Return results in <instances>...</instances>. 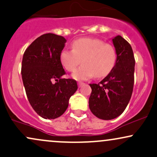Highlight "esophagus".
Here are the masks:
<instances>
[{
	"instance_id": "34e87169",
	"label": "esophagus",
	"mask_w": 157,
	"mask_h": 157,
	"mask_svg": "<svg viewBox=\"0 0 157 157\" xmlns=\"http://www.w3.org/2000/svg\"><path fill=\"white\" fill-rule=\"evenodd\" d=\"M84 85H85L84 82H78V87H79V88H81V87H82V86H84Z\"/></svg>"
}]
</instances>
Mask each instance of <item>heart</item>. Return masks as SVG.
I'll list each match as a JSON object with an SVG mask.
<instances>
[{
	"label": "heart",
	"mask_w": 157,
	"mask_h": 157,
	"mask_svg": "<svg viewBox=\"0 0 157 157\" xmlns=\"http://www.w3.org/2000/svg\"><path fill=\"white\" fill-rule=\"evenodd\" d=\"M71 46L72 50L61 51L60 60L63 67L71 72L75 71L82 60V66L72 75L76 80H86L94 76L97 78L105 77L116 65V48L102 40L80 38L75 40Z\"/></svg>",
	"instance_id": "heart-1"
}]
</instances>
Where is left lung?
<instances>
[{
	"label": "left lung",
	"instance_id": "left-lung-1",
	"mask_svg": "<svg viewBox=\"0 0 157 157\" xmlns=\"http://www.w3.org/2000/svg\"><path fill=\"white\" fill-rule=\"evenodd\" d=\"M117 54L115 66L98 84L91 88L89 104L94 115L109 120L122 114L127 107L134 82L135 60L131 45L120 35L112 38Z\"/></svg>",
	"mask_w": 157,
	"mask_h": 157
}]
</instances>
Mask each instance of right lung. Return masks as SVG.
I'll use <instances>...</instances> for the list:
<instances>
[{"instance_id":"right-lung-1","label":"right lung","mask_w":157,"mask_h":157,"mask_svg":"<svg viewBox=\"0 0 157 157\" xmlns=\"http://www.w3.org/2000/svg\"><path fill=\"white\" fill-rule=\"evenodd\" d=\"M66 40L52 33L40 36L23 54L21 75L30 105L44 119L60 117L77 89L76 80L62 78L60 60Z\"/></svg>"}]
</instances>
